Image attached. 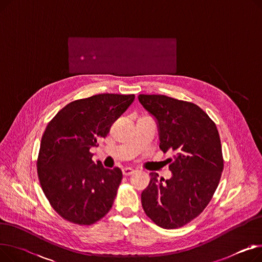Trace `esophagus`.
<instances>
[{"instance_id": "34e87169", "label": "esophagus", "mask_w": 262, "mask_h": 262, "mask_svg": "<svg viewBox=\"0 0 262 262\" xmlns=\"http://www.w3.org/2000/svg\"><path fill=\"white\" fill-rule=\"evenodd\" d=\"M122 172H123V175L129 176V175H132L135 172V170L133 168H123Z\"/></svg>"}]
</instances>
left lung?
Returning <instances> with one entry per match:
<instances>
[{"mask_svg":"<svg viewBox=\"0 0 262 262\" xmlns=\"http://www.w3.org/2000/svg\"><path fill=\"white\" fill-rule=\"evenodd\" d=\"M138 100L156 123L159 147L175 153L170 180L149 173L141 203L146 215L162 228H177L196 217L210 202L223 171L221 140L215 124L198 105L161 94Z\"/></svg>","mask_w":262,"mask_h":262,"instance_id":"left-lung-1","label":"left lung"}]
</instances>
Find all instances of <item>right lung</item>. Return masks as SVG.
Masks as SVG:
<instances>
[{
    "instance_id": "add662e5",
    "label": "right lung",
    "mask_w": 262,
    "mask_h": 262,
    "mask_svg": "<svg viewBox=\"0 0 262 262\" xmlns=\"http://www.w3.org/2000/svg\"><path fill=\"white\" fill-rule=\"evenodd\" d=\"M134 100V94H96L68 104L48 124L38 176L52 207L68 221L91 225L112 208L122 171L92 161L90 148L99 145Z\"/></svg>"
}]
</instances>
